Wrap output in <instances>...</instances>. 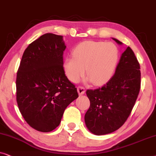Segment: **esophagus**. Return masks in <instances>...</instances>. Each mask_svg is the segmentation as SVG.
I'll list each match as a JSON object with an SVG mask.
<instances>
[{"instance_id":"obj_1","label":"esophagus","mask_w":156,"mask_h":156,"mask_svg":"<svg viewBox=\"0 0 156 156\" xmlns=\"http://www.w3.org/2000/svg\"><path fill=\"white\" fill-rule=\"evenodd\" d=\"M78 92L79 93V95H83L85 92H86V88L83 86H78Z\"/></svg>"}]
</instances>
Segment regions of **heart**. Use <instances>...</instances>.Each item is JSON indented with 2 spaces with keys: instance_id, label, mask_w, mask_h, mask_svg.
Listing matches in <instances>:
<instances>
[{
  "instance_id": "obj_1",
  "label": "heart",
  "mask_w": 156,
  "mask_h": 156,
  "mask_svg": "<svg viewBox=\"0 0 156 156\" xmlns=\"http://www.w3.org/2000/svg\"><path fill=\"white\" fill-rule=\"evenodd\" d=\"M73 56L66 59L64 70L70 81H79L85 73L93 84L100 86L108 81L117 66L119 51L113 43L86 41L78 44Z\"/></svg>"
}]
</instances>
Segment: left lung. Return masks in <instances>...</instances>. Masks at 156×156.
<instances>
[{"mask_svg": "<svg viewBox=\"0 0 156 156\" xmlns=\"http://www.w3.org/2000/svg\"><path fill=\"white\" fill-rule=\"evenodd\" d=\"M118 44L122 43L113 38ZM140 66L130 47L123 52L115 73L104 86L87 90L90 108L85 115L87 128L97 136L111 133L125 123L140 89Z\"/></svg>", "mask_w": 156, "mask_h": 156, "instance_id": "obj_1", "label": "left lung"}]
</instances>
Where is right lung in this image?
<instances>
[{
  "instance_id": "obj_1",
  "label": "right lung",
  "mask_w": 156,
  "mask_h": 156,
  "mask_svg": "<svg viewBox=\"0 0 156 156\" xmlns=\"http://www.w3.org/2000/svg\"><path fill=\"white\" fill-rule=\"evenodd\" d=\"M63 36L45 33L27 47L16 76V101L30 127L51 132L64 111L78 97L63 68Z\"/></svg>"
}]
</instances>
